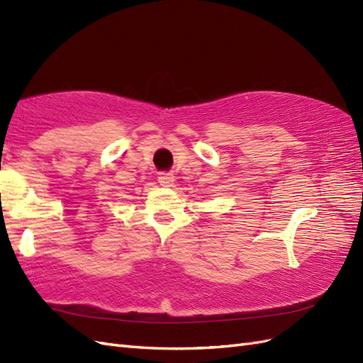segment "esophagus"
<instances>
[{
	"label": "esophagus",
	"mask_w": 363,
	"mask_h": 363,
	"mask_svg": "<svg viewBox=\"0 0 363 363\" xmlns=\"http://www.w3.org/2000/svg\"><path fill=\"white\" fill-rule=\"evenodd\" d=\"M157 180L164 188H169V186L174 184V175L171 172H160Z\"/></svg>",
	"instance_id": "1"
}]
</instances>
